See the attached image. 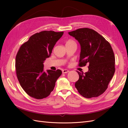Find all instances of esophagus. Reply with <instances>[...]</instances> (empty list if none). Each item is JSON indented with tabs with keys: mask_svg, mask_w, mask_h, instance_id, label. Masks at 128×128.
<instances>
[{
	"mask_svg": "<svg viewBox=\"0 0 128 128\" xmlns=\"http://www.w3.org/2000/svg\"><path fill=\"white\" fill-rule=\"evenodd\" d=\"M62 72L63 74H66V73L68 72L69 70H67V69H63V70H62Z\"/></svg>",
	"mask_w": 128,
	"mask_h": 128,
	"instance_id": "34e87169",
	"label": "esophagus"
}]
</instances>
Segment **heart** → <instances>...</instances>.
<instances>
[{"instance_id": "obj_1", "label": "heart", "mask_w": 128, "mask_h": 128, "mask_svg": "<svg viewBox=\"0 0 128 128\" xmlns=\"http://www.w3.org/2000/svg\"><path fill=\"white\" fill-rule=\"evenodd\" d=\"M72 42H75L74 41H73L72 40H68L67 42H66V44H69V43H72Z\"/></svg>"}]
</instances>
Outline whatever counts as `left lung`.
<instances>
[{
    "label": "left lung",
    "mask_w": 128,
    "mask_h": 128,
    "mask_svg": "<svg viewBox=\"0 0 128 128\" xmlns=\"http://www.w3.org/2000/svg\"><path fill=\"white\" fill-rule=\"evenodd\" d=\"M80 46V66L88 64V72H77L75 86L86 98L96 97L106 90L115 72V56L110 42L94 30L80 28L68 32Z\"/></svg>",
    "instance_id": "left-lung-1"
}]
</instances>
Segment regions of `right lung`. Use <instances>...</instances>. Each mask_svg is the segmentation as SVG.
I'll list each match as a JSON object with an SVG mask.
<instances>
[{
    "label": "right lung",
    "mask_w": 128,
    "mask_h": 128,
    "mask_svg": "<svg viewBox=\"0 0 128 128\" xmlns=\"http://www.w3.org/2000/svg\"><path fill=\"white\" fill-rule=\"evenodd\" d=\"M63 34V32L42 31L31 36L18 50L15 59L18 79L22 88L32 98L47 97L61 75L59 69L45 72L43 63Z\"/></svg>",
    "instance_id": "add662e5"
}]
</instances>
